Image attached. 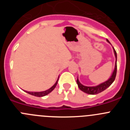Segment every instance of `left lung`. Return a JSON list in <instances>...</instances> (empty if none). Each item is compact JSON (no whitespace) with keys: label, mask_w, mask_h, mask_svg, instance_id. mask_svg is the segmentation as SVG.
Wrapping results in <instances>:
<instances>
[{"label":"left lung","mask_w":130,"mask_h":130,"mask_svg":"<svg viewBox=\"0 0 130 130\" xmlns=\"http://www.w3.org/2000/svg\"><path fill=\"white\" fill-rule=\"evenodd\" d=\"M109 43V40H107ZM113 51H114V53H115V56L116 58V62H115V70L112 72V75H111V77L109 79H108L107 81H105L104 83H102L98 85L95 86V87H87V86H84L81 83L79 82V79H77V83L78 85V87L81 90H82L83 92H84L87 93V94H97L98 93H100L102 92H103L104 90H105L106 88H107L108 87H109L111 85V84L113 83V81H115V79L116 77V75H117V52L115 50V49L113 48Z\"/></svg>","instance_id":"obj_1"}]
</instances>
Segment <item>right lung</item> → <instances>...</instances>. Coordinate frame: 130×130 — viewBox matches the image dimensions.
I'll list each match as a JSON object with an SVG mask.
<instances>
[{
    "mask_svg": "<svg viewBox=\"0 0 130 130\" xmlns=\"http://www.w3.org/2000/svg\"><path fill=\"white\" fill-rule=\"evenodd\" d=\"M58 81V79H57V81H56V83H55V85H54L53 87H51V88H49V89H48V90H45V91H42V92H28V91H25V92L28 93V94H29L32 95V96H37V97H42V96H46V95H47L48 94H49V93L51 92H52L53 90L55 89V88L56 87V86H57V85Z\"/></svg>",
    "mask_w": 130,
    "mask_h": 130,
    "instance_id": "obj_1",
    "label": "right lung"
}]
</instances>
